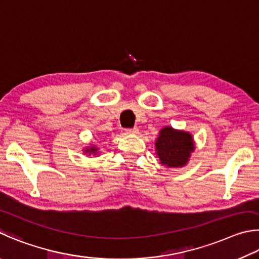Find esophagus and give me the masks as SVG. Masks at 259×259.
Segmentation results:
<instances>
[{
	"label": "esophagus",
	"instance_id": "obj_1",
	"mask_svg": "<svg viewBox=\"0 0 259 259\" xmlns=\"http://www.w3.org/2000/svg\"><path fill=\"white\" fill-rule=\"evenodd\" d=\"M125 133H126V134H128V135L138 134V133H139V128H138V127H133V128H128V130H126V131H125Z\"/></svg>",
	"mask_w": 259,
	"mask_h": 259
}]
</instances>
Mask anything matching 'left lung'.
I'll return each mask as SVG.
<instances>
[{
	"label": "left lung",
	"mask_w": 259,
	"mask_h": 259,
	"mask_svg": "<svg viewBox=\"0 0 259 259\" xmlns=\"http://www.w3.org/2000/svg\"><path fill=\"white\" fill-rule=\"evenodd\" d=\"M194 150L192 135L184 131L167 126L161 128L156 141V151L160 164L170 168H178L188 164Z\"/></svg>",
	"instance_id": "left-lung-1"
}]
</instances>
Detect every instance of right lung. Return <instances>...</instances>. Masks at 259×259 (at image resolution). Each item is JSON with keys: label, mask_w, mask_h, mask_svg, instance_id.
I'll return each instance as SVG.
<instances>
[{"label": "right lung", "mask_w": 259, "mask_h": 259, "mask_svg": "<svg viewBox=\"0 0 259 259\" xmlns=\"http://www.w3.org/2000/svg\"><path fill=\"white\" fill-rule=\"evenodd\" d=\"M85 153H89V155H97L98 153V148L97 147H89L85 149Z\"/></svg>", "instance_id": "right-lung-1"}]
</instances>
